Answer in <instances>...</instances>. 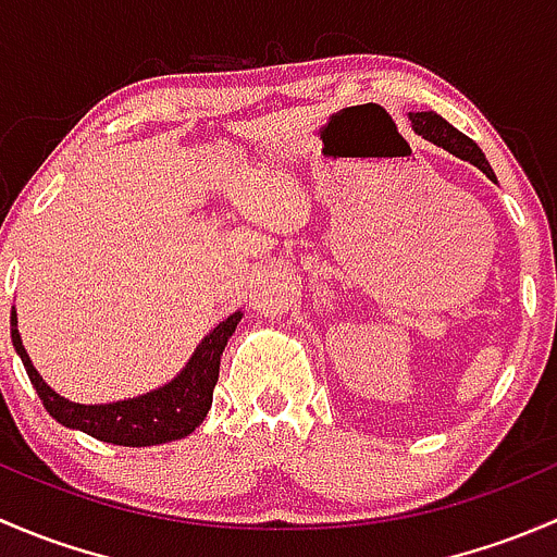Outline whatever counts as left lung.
Returning <instances> with one entry per match:
<instances>
[{
  "instance_id": "1",
  "label": "left lung",
  "mask_w": 557,
  "mask_h": 557,
  "mask_svg": "<svg viewBox=\"0 0 557 557\" xmlns=\"http://www.w3.org/2000/svg\"><path fill=\"white\" fill-rule=\"evenodd\" d=\"M409 121H412L414 134H420L423 139L434 143L436 148H445L447 153H453L455 159L460 161H469L471 166H476L487 180L496 183V174H493L491 164H487L485 153L476 148L474 139H469L466 134H460L458 128L450 126L442 115H436L434 110H425V112H409Z\"/></svg>"
}]
</instances>
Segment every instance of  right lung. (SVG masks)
Returning <instances> with one entry per match:
<instances>
[{
	"instance_id": "1",
	"label": "right lung",
	"mask_w": 557,
	"mask_h": 557,
	"mask_svg": "<svg viewBox=\"0 0 557 557\" xmlns=\"http://www.w3.org/2000/svg\"><path fill=\"white\" fill-rule=\"evenodd\" d=\"M243 312H232L226 320L215 325L205 339L196 345L194 356L183 367L177 377L170 383L143 393V396L123 398L112 404H75L59 396L35 369L24 339L18 334V314L10 312V336H13L15 352L24 361L26 374L35 385L37 396L42 398L50 418L72 431L94 436L99 442L121 447H153L166 442L183 440L190 431L201 425L212 407V391H215L218 372H221V356L228 345V336L237 331Z\"/></svg>"
}]
</instances>
